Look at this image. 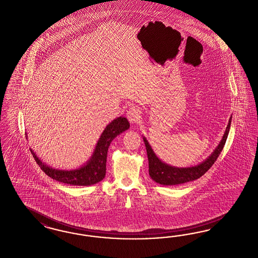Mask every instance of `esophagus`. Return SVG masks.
Returning <instances> with one entry per match:
<instances>
[{"instance_id": "1", "label": "esophagus", "mask_w": 258, "mask_h": 258, "mask_svg": "<svg viewBox=\"0 0 258 258\" xmlns=\"http://www.w3.org/2000/svg\"><path fill=\"white\" fill-rule=\"evenodd\" d=\"M141 117V110L136 107V106H133L131 107L127 111H126V118L128 119V121L134 124V123H137L139 121Z\"/></svg>"}]
</instances>
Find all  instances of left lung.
I'll use <instances>...</instances> for the list:
<instances>
[{"mask_svg":"<svg viewBox=\"0 0 258 258\" xmlns=\"http://www.w3.org/2000/svg\"><path fill=\"white\" fill-rule=\"evenodd\" d=\"M230 123H231V117L228 121L226 133L224 134L220 144L218 145L215 151L212 153V155H210L203 163L194 167H188V168H175V167L167 165L164 162H162L155 155L151 146L149 145L147 139L144 137L143 139H144L148 159H149V174L151 175V177L155 180V182L163 185H177V184L193 181L195 179L200 178L212 167L214 162L216 161L218 156L221 154L222 150L224 149V146L227 141V135L229 133Z\"/></svg>","mask_w":258,"mask_h":258,"instance_id":"8db88e82","label":"left lung"}]
</instances>
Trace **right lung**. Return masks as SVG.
<instances>
[{"mask_svg": "<svg viewBox=\"0 0 258 258\" xmlns=\"http://www.w3.org/2000/svg\"><path fill=\"white\" fill-rule=\"evenodd\" d=\"M128 127V121L124 117H118L110 124H107L97 143L92 157L86 165L83 166L80 169L72 171L55 170L44 164L31 149V155H33L36 163L41 168L42 171L52 177V179L70 185H92L101 181L105 176L106 156L111 141L117 135L122 134Z\"/></svg>", "mask_w": 258, "mask_h": 258, "instance_id": "obj_1", "label": "right lung"}]
</instances>
